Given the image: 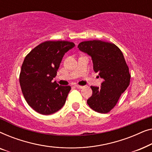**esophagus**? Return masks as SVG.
<instances>
[{
    "label": "esophagus",
    "instance_id": "1",
    "mask_svg": "<svg viewBox=\"0 0 152 152\" xmlns=\"http://www.w3.org/2000/svg\"><path fill=\"white\" fill-rule=\"evenodd\" d=\"M75 86L76 88H82L83 87H84L82 86H80V85H75Z\"/></svg>",
    "mask_w": 152,
    "mask_h": 152
}]
</instances>
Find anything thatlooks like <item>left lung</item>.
<instances>
[{"instance_id":"obj_1","label":"left lung","mask_w":152,"mask_h":152,"mask_svg":"<svg viewBox=\"0 0 152 152\" xmlns=\"http://www.w3.org/2000/svg\"><path fill=\"white\" fill-rule=\"evenodd\" d=\"M78 48L91 56L93 70L104 79L99 88L91 86L93 94L87 104L95 111L109 113L130 83L131 75L123 54L114 43L100 40L82 41Z\"/></svg>"}]
</instances>
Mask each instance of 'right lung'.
I'll use <instances>...</instances> for the list:
<instances>
[{
	"label": "right lung",
	"instance_id": "obj_1",
	"mask_svg": "<svg viewBox=\"0 0 152 152\" xmlns=\"http://www.w3.org/2000/svg\"><path fill=\"white\" fill-rule=\"evenodd\" d=\"M74 46L70 41H47L25 57L19 82L27 103L35 111L50 115L63 107L71 87L59 86L52 80L65 53Z\"/></svg>",
	"mask_w": 152,
	"mask_h": 152
}]
</instances>
